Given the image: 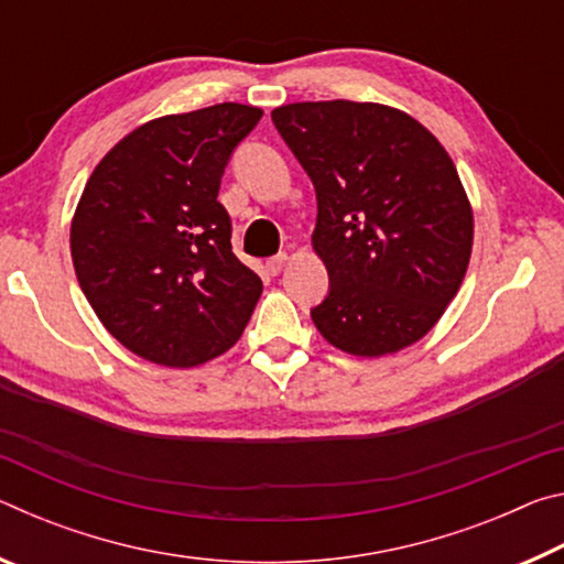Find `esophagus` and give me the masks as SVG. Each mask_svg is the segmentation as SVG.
<instances>
[{
  "instance_id": "obj_1",
  "label": "esophagus",
  "mask_w": 564,
  "mask_h": 564,
  "mask_svg": "<svg viewBox=\"0 0 564 564\" xmlns=\"http://www.w3.org/2000/svg\"><path fill=\"white\" fill-rule=\"evenodd\" d=\"M285 261H289V253H275L273 259L265 261V269H269V273H271V275H275V273H281V269L285 265Z\"/></svg>"
}]
</instances>
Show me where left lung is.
<instances>
[{"instance_id":"8db88e82","label":"left lung","mask_w":564,"mask_h":564,"mask_svg":"<svg viewBox=\"0 0 564 564\" xmlns=\"http://www.w3.org/2000/svg\"><path fill=\"white\" fill-rule=\"evenodd\" d=\"M271 119L316 186L311 243L330 279L311 311L321 336L360 358L413 346L470 263L473 208L453 159L386 104L299 101Z\"/></svg>"}]
</instances>
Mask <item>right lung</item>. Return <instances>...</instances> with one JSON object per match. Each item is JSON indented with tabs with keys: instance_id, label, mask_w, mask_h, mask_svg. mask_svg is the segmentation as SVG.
<instances>
[{
	"instance_id": "1",
	"label": "right lung",
	"mask_w": 564,
	"mask_h": 564,
	"mask_svg": "<svg viewBox=\"0 0 564 564\" xmlns=\"http://www.w3.org/2000/svg\"><path fill=\"white\" fill-rule=\"evenodd\" d=\"M261 109L224 101L141 123L104 156L72 218V261L94 313L123 348L194 368L241 338L263 283L231 248L216 202Z\"/></svg>"
}]
</instances>
